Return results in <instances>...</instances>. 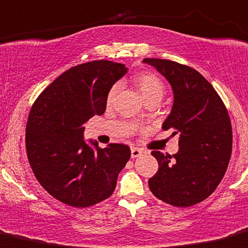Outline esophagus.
<instances>
[{"label":"esophagus","instance_id":"1","mask_svg":"<svg viewBox=\"0 0 248 248\" xmlns=\"http://www.w3.org/2000/svg\"><path fill=\"white\" fill-rule=\"evenodd\" d=\"M142 153H144V151H142L141 148H138V147H132V148H131V155H132V158H137V157H139V155H141Z\"/></svg>","mask_w":248,"mask_h":248}]
</instances>
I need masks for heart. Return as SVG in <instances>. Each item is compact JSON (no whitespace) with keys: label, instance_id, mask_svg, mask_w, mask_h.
Returning a JSON list of instances; mask_svg holds the SVG:
<instances>
[{"label":"heart","instance_id":"1","mask_svg":"<svg viewBox=\"0 0 248 248\" xmlns=\"http://www.w3.org/2000/svg\"><path fill=\"white\" fill-rule=\"evenodd\" d=\"M134 83L140 93H141L142 97H144L146 102H150V101H158V102H160L161 98L164 97L165 85H164L161 78L158 75H155V72H140V74H138L134 77ZM116 93L117 85H114L109 90L108 95H107V104L113 103Z\"/></svg>","mask_w":248,"mask_h":248}]
</instances>
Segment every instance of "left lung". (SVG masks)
Instances as JSON below:
<instances>
[{
  "instance_id": "left-lung-1",
  "label": "left lung",
  "mask_w": 248,
  "mask_h": 248,
  "mask_svg": "<svg viewBox=\"0 0 248 248\" xmlns=\"http://www.w3.org/2000/svg\"><path fill=\"white\" fill-rule=\"evenodd\" d=\"M173 90V106L163 129L179 135V151H152L158 171L148 179L152 194L174 207L186 208L213 194L225 176L232 155V124L227 108L213 85L186 65L145 58Z\"/></svg>"
}]
</instances>
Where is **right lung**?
Listing matches in <instances>:
<instances>
[{
    "label": "right lung",
    "instance_id": "1",
    "mask_svg": "<svg viewBox=\"0 0 248 248\" xmlns=\"http://www.w3.org/2000/svg\"><path fill=\"white\" fill-rule=\"evenodd\" d=\"M127 72L124 64L95 61L71 67L33 103L26 126V151L40 186L54 199L87 208L114 192L131 158L124 144L100 148L83 139L84 124L106 110L107 95Z\"/></svg>",
    "mask_w": 248,
    "mask_h": 248
}]
</instances>
